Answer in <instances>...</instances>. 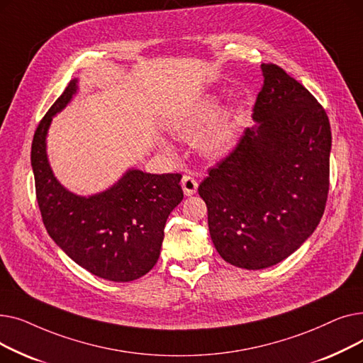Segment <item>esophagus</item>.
<instances>
[{"instance_id":"34e87169","label":"esophagus","mask_w":363,"mask_h":363,"mask_svg":"<svg viewBox=\"0 0 363 363\" xmlns=\"http://www.w3.org/2000/svg\"><path fill=\"white\" fill-rule=\"evenodd\" d=\"M181 185H182L185 196H193L197 191V186H199L197 179L191 175H184L182 181H181Z\"/></svg>"}]
</instances>
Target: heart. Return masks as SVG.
I'll return each instance as SVG.
<instances>
[{
    "label": "heart",
    "instance_id": "b5f03b06",
    "mask_svg": "<svg viewBox=\"0 0 363 363\" xmlns=\"http://www.w3.org/2000/svg\"><path fill=\"white\" fill-rule=\"evenodd\" d=\"M220 110L216 95H206L188 108L184 116L172 126L178 138H199V145L207 156H222L230 151L238 135V114L233 108Z\"/></svg>",
    "mask_w": 363,
    "mask_h": 363
}]
</instances>
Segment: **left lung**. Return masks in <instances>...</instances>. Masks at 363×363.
I'll list each match as a JSON object with an SVG mask.
<instances>
[{
    "mask_svg": "<svg viewBox=\"0 0 363 363\" xmlns=\"http://www.w3.org/2000/svg\"><path fill=\"white\" fill-rule=\"evenodd\" d=\"M231 155L200 184L212 241L237 268L264 269L294 253L325 211L331 126L300 82L272 63Z\"/></svg>",
    "mask_w": 363,
    "mask_h": 363,
    "instance_id": "8db88e82",
    "label": "left lung"
}]
</instances>
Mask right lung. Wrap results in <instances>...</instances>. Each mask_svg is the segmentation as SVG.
Segmentation results:
<instances>
[{
    "label": "right lung",
    "mask_w": 363,
    "mask_h": 363,
    "mask_svg": "<svg viewBox=\"0 0 363 363\" xmlns=\"http://www.w3.org/2000/svg\"><path fill=\"white\" fill-rule=\"evenodd\" d=\"M78 91L73 79L38 125L30 150L35 191L47 233L84 269L114 282L138 279L156 264L170 212L182 201L181 174L129 169L111 188L81 197L54 177L47 159L52 116Z\"/></svg>",
    "instance_id": "1"
}]
</instances>
